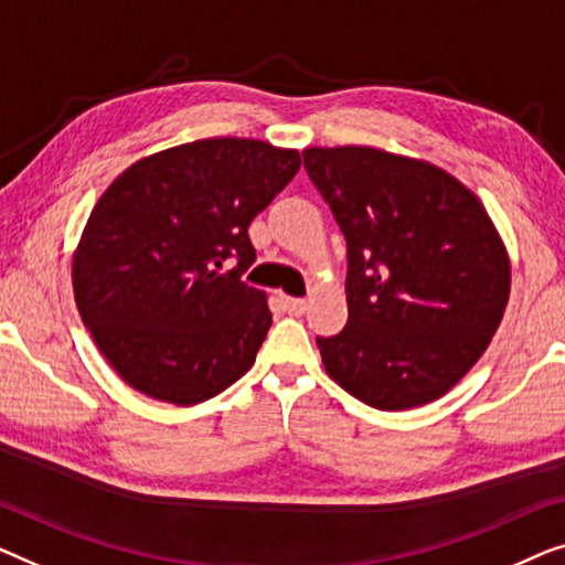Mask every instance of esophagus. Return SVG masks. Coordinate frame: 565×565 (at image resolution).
<instances>
[{
	"label": "esophagus",
	"mask_w": 565,
	"mask_h": 565,
	"mask_svg": "<svg viewBox=\"0 0 565 565\" xmlns=\"http://www.w3.org/2000/svg\"><path fill=\"white\" fill-rule=\"evenodd\" d=\"M284 309L289 315H305L307 312V299H299V297H284Z\"/></svg>",
	"instance_id": "obj_1"
}]
</instances>
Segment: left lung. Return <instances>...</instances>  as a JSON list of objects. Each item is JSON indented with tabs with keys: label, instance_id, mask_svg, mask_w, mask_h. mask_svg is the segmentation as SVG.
<instances>
[{
	"label": "left lung",
	"instance_id": "8db88e82",
	"mask_svg": "<svg viewBox=\"0 0 565 565\" xmlns=\"http://www.w3.org/2000/svg\"><path fill=\"white\" fill-rule=\"evenodd\" d=\"M307 177L348 245V324L324 371L376 409L438 399L481 359L510 299V258L450 173L386 150L307 148Z\"/></svg>",
	"mask_w": 565,
	"mask_h": 565
}]
</instances>
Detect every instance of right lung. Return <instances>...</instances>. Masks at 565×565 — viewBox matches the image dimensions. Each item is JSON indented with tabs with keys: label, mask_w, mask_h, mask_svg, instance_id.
Returning <instances> with one entry per match:
<instances>
[{
	"label": "right lung",
	"mask_w": 565,
	"mask_h": 565,
	"mask_svg": "<svg viewBox=\"0 0 565 565\" xmlns=\"http://www.w3.org/2000/svg\"><path fill=\"white\" fill-rule=\"evenodd\" d=\"M299 166L297 150L210 138L142 158L99 196L74 256V297L132 388L189 407L250 369L271 309L243 281L256 264L248 225Z\"/></svg>",
	"instance_id": "obj_1"
}]
</instances>
